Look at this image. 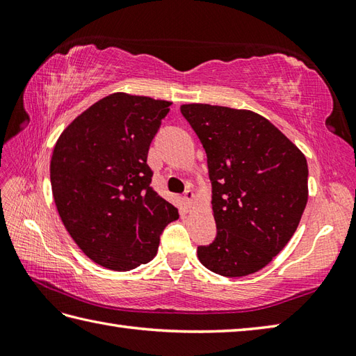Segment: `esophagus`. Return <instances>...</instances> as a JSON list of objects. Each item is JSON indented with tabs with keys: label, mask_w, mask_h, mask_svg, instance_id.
<instances>
[{
	"label": "esophagus",
	"mask_w": 356,
	"mask_h": 356,
	"mask_svg": "<svg viewBox=\"0 0 356 356\" xmlns=\"http://www.w3.org/2000/svg\"><path fill=\"white\" fill-rule=\"evenodd\" d=\"M184 199H185V202L188 203V205H191V203L195 200V194L191 190H186Z\"/></svg>",
	"instance_id": "34e87169"
}]
</instances>
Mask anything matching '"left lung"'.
<instances>
[{
	"label": "left lung",
	"mask_w": 356,
	"mask_h": 356,
	"mask_svg": "<svg viewBox=\"0 0 356 356\" xmlns=\"http://www.w3.org/2000/svg\"><path fill=\"white\" fill-rule=\"evenodd\" d=\"M213 184L217 237L199 246L203 266L223 277L263 269L297 231L307 203L305 154L278 128L251 110L185 104Z\"/></svg>",
	"instance_id": "left-lung-1"
}]
</instances>
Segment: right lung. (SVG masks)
<instances>
[{
    "label": "right lung",
    "mask_w": 356,
    "mask_h": 356,
    "mask_svg": "<svg viewBox=\"0 0 356 356\" xmlns=\"http://www.w3.org/2000/svg\"><path fill=\"white\" fill-rule=\"evenodd\" d=\"M170 101L113 93L65 128L50 161L59 217L90 260L130 270L154 259L163 228L177 208L153 188L149 143Z\"/></svg>",
    "instance_id": "1"
}]
</instances>
